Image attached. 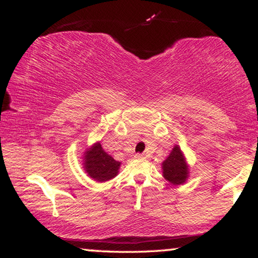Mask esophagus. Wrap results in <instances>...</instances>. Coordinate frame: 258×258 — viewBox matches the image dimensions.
<instances>
[{
  "label": "esophagus",
  "instance_id": "obj_1",
  "mask_svg": "<svg viewBox=\"0 0 258 258\" xmlns=\"http://www.w3.org/2000/svg\"><path fill=\"white\" fill-rule=\"evenodd\" d=\"M135 158H139V160H143V158H146V155H144V154H136Z\"/></svg>",
  "mask_w": 258,
  "mask_h": 258
}]
</instances>
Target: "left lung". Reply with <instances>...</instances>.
<instances>
[{
  "mask_svg": "<svg viewBox=\"0 0 258 258\" xmlns=\"http://www.w3.org/2000/svg\"><path fill=\"white\" fill-rule=\"evenodd\" d=\"M162 169H163V177L171 184L179 185L185 183L189 176V168L181 148L178 146L172 148L167 160L162 163Z\"/></svg>",
  "mask_w": 258,
  "mask_h": 258,
  "instance_id": "8db88e82",
  "label": "left lung"
}]
</instances>
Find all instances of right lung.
Segmentation results:
<instances>
[{
	"instance_id": "obj_1",
	"label": "right lung",
	"mask_w": 258,
	"mask_h": 258,
	"mask_svg": "<svg viewBox=\"0 0 258 258\" xmlns=\"http://www.w3.org/2000/svg\"><path fill=\"white\" fill-rule=\"evenodd\" d=\"M83 168L88 176L97 182H105L114 178L118 174L121 162L115 161L105 153L101 143H95L87 149L83 156Z\"/></svg>"
}]
</instances>
